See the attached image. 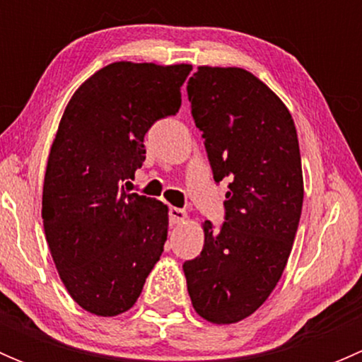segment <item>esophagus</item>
I'll use <instances>...</instances> for the list:
<instances>
[{
	"label": "esophagus",
	"instance_id": "1",
	"mask_svg": "<svg viewBox=\"0 0 362 362\" xmlns=\"http://www.w3.org/2000/svg\"><path fill=\"white\" fill-rule=\"evenodd\" d=\"M187 218V214H185L184 210H180V208L177 206H170V222L171 224H182V222Z\"/></svg>",
	"mask_w": 362,
	"mask_h": 362
}]
</instances>
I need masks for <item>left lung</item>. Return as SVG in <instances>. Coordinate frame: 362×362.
Masks as SVG:
<instances>
[{"label":"left lung","mask_w":362,"mask_h":362,"mask_svg":"<svg viewBox=\"0 0 362 362\" xmlns=\"http://www.w3.org/2000/svg\"><path fill=\"white\" fill-rule=\"evenodd\" d=\"M215 182L229 180L226 222H203L202 255L184 262L196 313L211 324L252 315L279 284L298 231L303 170L289 108L236 66H198L187 86Z\"/></svg>","instance_id":"1"}]
</instances>
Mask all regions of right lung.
<instances>
[{"label":"right lung","instance_id":"obj_1","mask_svg":"<svg viewBox=\"0 0 362 362\" xmlns=\"http://www.w3.org/2000/svg\"><path fill=\"white\" fill-rule=\"evenodd\" d=\"M191 64L119 61L68 101L47 160L45 238L73 301L98 317L127 312L168 238V206L124 191L145 160L144 136L182 105Z\"/></svg>","mask_w":362,"mask_h":362}]
</instances>
